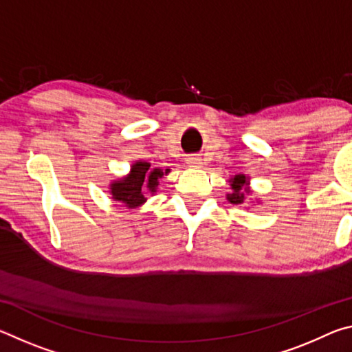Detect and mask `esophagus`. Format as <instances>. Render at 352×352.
<instances>
[{"instance_id": "esophagus-1", "label": "esophagus", "mask_w": 352, "mask_h": 352, "mask_svg": "<svg viewBox=\"0 0 352 352\" xmlns=\"http://www.w3.org/2000/svg\"><path fill=\"white\" fill-rule=\"evenodd\" d=\"M186 163L189 166H192V168H199V166L201 164V158L197 157V155H190V157L186 158Z\"/></svg>"}]
</instances>
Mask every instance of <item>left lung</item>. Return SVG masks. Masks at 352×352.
<instances>
[{"label":"left lung","mask_w":352,"mask_h":352,"mask_svg":"<svg viewBox=\"0 0 352 352\" xmlns=\"http://www.w3.org/2000/svg\"><path fill=\"white\" fill-rule=\"evenodd\" d=\"M231 182H233L231 183L233 194H228V200L234 205H241V204H243V199H245V194L243 192H248L247 188L243 189V186L248 184L247 178H245V175H236Z\"/></svg>","instance_id":"1"}]
</instances>
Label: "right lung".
Returning a JSON list of instances; mask_svg holds the SVG:
<instances>
[{
  "instance_id": "add662e5",
  "label": "right lung",
  "mask_w": 352,
  "mask_h": 352,
  "mask_svg": "<svg viewBox=\"0 0 352 352\" xmlns=\"http://www.w3.org/2000/svg\"><path fill=\"white\" fill-rule=\"evenodd\" d=\"M169 169L164 172L162 169H151V164L144 162H138L132 166V174L122 178V180L111 183V195L115 200L122 201L129 208H135L146 201L142 195V186L147 183V188L151 192H155V188L158 186V180L164 174H168Z\"/></svg>"
}]
</instances>
